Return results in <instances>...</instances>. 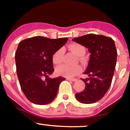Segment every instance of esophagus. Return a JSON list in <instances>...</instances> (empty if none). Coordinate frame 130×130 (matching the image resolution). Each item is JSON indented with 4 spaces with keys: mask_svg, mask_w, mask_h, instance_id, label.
I'll list each match as a JSON object with an SVG mask.
<instances>
[{
    "mask_svg": "<svg viewBox=\"0 0 130 130\" xmlns=\"http://www.w3.org/2000/svg\"><path fill=\"white\" fill-rule=\"evenodd\" d=\"M67 79L68 80H71V81H73V82H75L77 80V79H74V78H67Z\"/></svg>",
    "mask_w": 130,
    "mask_h": 130,
    "instance_id": "1",
    "label": "esophagus"
}]
</instances>
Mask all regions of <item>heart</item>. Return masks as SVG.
<instances>
[{
  "mask_svg": "<svg viewBox=\"0 0 130 130\" xmlns=\"http://www.w3.org/2000/svg\"><path fill=\"white\" fill-rule=\"evenodd\" d=\"M68 48L75 53L77 56H82L86 53V48L84 46L79 43H71L68 46ZM64 50L63 48H59L53 54L52 60L54 64H59L63 60ZM82 71V68L79 65L69 66V65H61L58 66L56 69V73L59 76L66 77H73L77 75Z\"/></svg>",
  "mask_w": 130,
  "mask_h": 130,
  "instance_id": "heart-1",
  "label": "heart"
}]
</instances>
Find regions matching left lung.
<instances>
[{"mask_svg":"<svg viewBox=\"0 0 130 130\" xmlns=\"http://www.w3.org/2000/svg\"><path fill=\"white\" fill-rule=\"evenodd\" d=\"M88 48L90 53L87 70L89 77L82 79L84 90L76 93V99L85 104L99 101L111 86L117 61V50L114 40L101 35L87 34L72 40Z\"/></svg>","mask_w":130,"mask_h":130,"instance_id":"8db88e82","label":"left lung"}]
</instances>
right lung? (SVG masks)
Listing matches in <instances>:
<instances>
[{"mask_svg":"<svg viewBox=\"0 0 130 130\" xmlns=\"http://www.w3.org/2000/svg\"><path fill=\"white\" fill-rule=\"evenodd\" d=\"M67 40L37 36L19 43L15 53L16 71L21 88L30 102L43 105L54 100L59 84L65 78L49 77L54 71L52 57Z\"/></svg>","mask_w":130,"mask_h":130,"instance_id":"obj_1","label":"right lung"}]
</instances>
